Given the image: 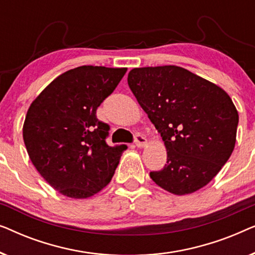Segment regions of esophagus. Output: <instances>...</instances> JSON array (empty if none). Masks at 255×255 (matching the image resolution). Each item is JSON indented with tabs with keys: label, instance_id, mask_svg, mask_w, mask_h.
<instances>
[{
	"label": "esophagus",
	"instance_id": "34e87169",
	"mask_svg": "<svg viewBox=\"0 0 255 255\" xmlns=\"http://www.w3.org/2000/svg\"><path fill=\"white\" fill-rule=\"evenodd\" d=\"M134 142L137 147L141 148V147H145L146 144H147V139H146L142 134H135Z\"/></svg>",
	"mask_w": 255,
	"mask_h": 255
}]
</instances>
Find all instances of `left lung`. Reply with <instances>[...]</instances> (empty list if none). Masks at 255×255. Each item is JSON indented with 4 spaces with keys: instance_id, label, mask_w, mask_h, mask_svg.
<instances>
[{
    "instance_id": "8db88e82",
    "label": "left lung",
    "mask_w": 255,
    "mask_h": 255,
    "mask_svg": "<svg viewBox=\"0 0 255 255\" xmlns=\"http://www.w3.org/2000/svg\"><path fill=\"white\" fill-rule=\"evenodd\" d=\"M128 83L167 149V163L151 179L179 196L207 186L236 145L239 116L231 97L179 66L133 68Z\"/></svg>"
}]
</instances>
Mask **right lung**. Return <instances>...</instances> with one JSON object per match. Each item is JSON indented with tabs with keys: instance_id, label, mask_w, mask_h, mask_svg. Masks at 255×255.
Segmentation results:
<instances>
[{
	"instance_id": "1",
	"label": "right lung",
	"mask_w": 255,
	"mask_h": 255,
	"mask_svg": "<svg viewBox=\"0 0 255 255\" xmlns=\"http://www.w3.org/2000/svg\"><path fill=\"white\" fill-rule=\"evenodd\" d=\"M128 68L80 66L54 79L31 103L23 125L27 154L59 193L87 198L113 179L127 145L109 146L96 110Z\"/></svg>"
}]
</instances>
